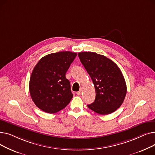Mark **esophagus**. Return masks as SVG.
I'll list each match as a JSON object with an SVG mask.
<instances>
[{
	"label": "esophagus",
	"mask_w": 155,
	"mask_h": 155,
	"mask_svg": "<svg viewBox=\"0 0 155 155\" xmlns=\"http://www.w3.org/2000/svg\"><path fill=\"white\" fill-rule=\"evenodd\" d=\"M82 92H83L82 88H80V91L77 92V94L78 95H82Z\"/></svg>",
	"instance_id": "esophagus-1"
}]
</instances>
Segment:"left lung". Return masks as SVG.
<instances>
[{
  "mask_svg": "<svg viewBox=\"0 0 155 155\" xmlns=\"http://www.w3.org/2000/svg\"><path fill=\"white\" fill-rule=\"evenodd\" d=\"M78 55L95 87V99L87 105L88 107L102 115L116 111L124 102L127 92L120 68L107 57L94 52H80Z\"/></svg>",
  "mask_w": 155,
  "mask_h": 155,
  "instance_id": "left-lung-1",
  "label": "left lung"
}]
</instances>
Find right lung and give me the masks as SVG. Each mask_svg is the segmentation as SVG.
Returning a JSON list of instances; mask_svg holds the SVG:
<instances>
[{
    "mask_svg": "<svg viewBox=\"0 0 155 155\" xmlns=\"http://www.w3.org/2000/svg\"><path fill=\"white\" fill-rule=\"evenodd\" d=\"M77 54L60 51L49 54L38 61L32 71L29 92L36 106L46 113L64 109L73 97L65 74Z\"/></svg>",
    "mask_w": 155,
    "mask_h": 155,
    "instance_id": "right-lung-1",
    "label": "right lung"
}]
</instances>
